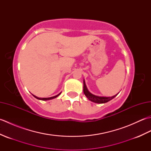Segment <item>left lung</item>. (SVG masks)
<instances>
[{"instance_id": "obj_1", "label": "left lung", "mask_w": 151, "mask_h": 151, "mask_svg": "<svg viewBox=\"0 0 151 151\" xmlns=\"http://www.w3.org/2000/svg\"><path fill=\"white\" fill-rule=\"evenodd\" d=\"M83 91H84V93L86 96V97H87L89 101L95 102V103H99V104L106 103V102L110 101L112 99H114L115 97H116V96L118 95L117 93V95L112 96V97H100V96H97L92 94L88 91L87 87H86L84 80V89H83Z\"/></svg>"}]
</instances>
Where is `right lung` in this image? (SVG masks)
Instances as JSON below:
<instances>
[{
  "instance_id": "add662e5",
  "label": "right lung",
  "mask_w": 151,
  "mask_h": 151,
  "mask_svg": "<svg viewBox=\"0 0 151 151\" xmlns=\"http://www.w3.org/2000/svg\"><path fill=\"white\" fill-rule=\"evenodd\" d=\"M61 94V93H60L58 95H57L56 96H54V97H48V98H40V97H36V96H35L33 95L34 97L35 98H36L37 99H39V100H41V101H47V100H50V99H55L57 97H58V96Z\"/></svg>"
}]
</instances>
